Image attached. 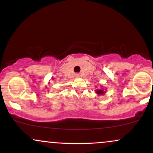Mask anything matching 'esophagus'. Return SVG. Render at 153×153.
Returning <instances> with one entry per match:
<instances>
[{
  "label": "esophagus",
  "mask_w": 153,
  "mask_h": 153,
  "mask_svg": "<svg viewBox=\"0 0 153 153\" xmlns=\"http://www.w3.org/2000/svg\"><path fill=\"white\" fill-rule=\"evenodd\" d=\"M79 76H80L79 74H75V76L76 77H79Z\"/></svg>",
  "instance_id": "esophagus-1"
}]
</instances>
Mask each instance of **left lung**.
<instances>
[{
  "mask_svg": "<svg viewBox=\"0 0 153 153\" xmlns=\"http://www.w3.org/2000/svg\"><path fill=\"white\" fill-rule=\"evenodd\" d=\"M96 93L98 95H103L105 93L104 90H103V89H101V90H96Z\"/></svg>",
  "mask_w": 153,
  "mask_h": 153,
  "instance_id": "1",
  "label": "left lung"
}]
</instances>
